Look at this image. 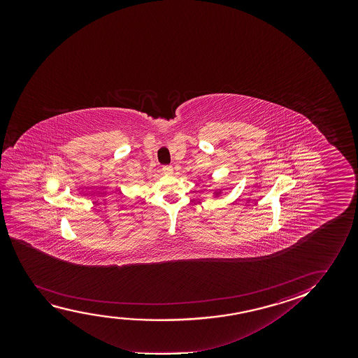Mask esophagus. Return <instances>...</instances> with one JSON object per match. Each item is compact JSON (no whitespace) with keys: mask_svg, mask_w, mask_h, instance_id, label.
<instances>
[{"mask_svg":"<svg viewBox=\"0 0 358 358\" xmlns=\"http://www.w3.org/2000/svg\"><path fill=\"white\" fill-rule=\"evenodd\" d=\"M162 171L165 175H172L173 173V167L171 165H165V166H162Z\"/></svg>","mask_w":358,"mask_h":358,"instance_id":"obj_1","label":"esophagus"}]
</instances>
